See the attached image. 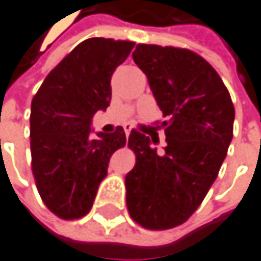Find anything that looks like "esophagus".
Listing matches in <instances>:
<instances>
[{"label":"esophagus","mask_w":261,"mask_h":261,"mask_svg":"<svg viewBox=\"0 0 261 261\" xmlns=\"http://www.w3.org/2000/svg\"><path fill=\"white\" fill-rule=\"evenodd\" d=\"M124 131H125V134H127V137H128V134H130V131H131L130 124H125V125H124Z\"/></svg>","instance_id":"esophagus-1"}]
</instances>
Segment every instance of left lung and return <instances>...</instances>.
I'll use <instances>...</instances> for the list:
<instances>
[{
  "mask_svg": "<svg viewBox=\"0 0 261 261\" xmlns=\"http://www.w3.org/2000/svg\"><path fill=\"white\" fill-rule=\"evenodd\" d=\"M133 60L168 121L163 152L146 128L131 131L127 207L143 228L168 230L193 215L216 180L233 139L234 106L212 65L189 49L139 43Z\"/></svg>",
  "mask_w": 261,
  "mask_h": 261,
  "instance_id": "1",
  "label": "left lung"
}]
</instances>
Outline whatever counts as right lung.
<instances>
[{
  "label": "right lung",
  "instance_id": "right-lung-1",
  "mask_svg": "<svg viewBox=\"0 0 261 261\" xmlns=\"http://www.w3.org/2000/svg\"><path fill=\"white\" fill-rule=\"evenodd\" d=\"M134 42L86 39L45 79L31 101V169L45 205L79 219L93 205L112 154L127 142L122 127L92 133V118L112 99L110 80Z\"/></svg>",
  "mask_w": 261,
  "mask_h": 261
}]
</instances>
